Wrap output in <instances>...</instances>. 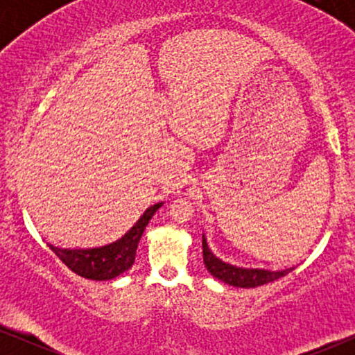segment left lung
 Returning a JSON list of instances; mask_svg holds the SVG:
<instances>
[{
    "mask_svg": "<svg viewBox=\"0 0 355 355\" xmlns=\"http://www.w3.org/2000/svg\"><path fill=\"white\" fill-rule=\"evenodd\" d=\"M202 248H203V263H205L207 270L211 275L217 277L222 282L234 285V287H242V288H254L259 285H266L268 282H274V280L280 279V277L287 275L288 272L294 270V267L287 268V270H279V272H270L263 270V268H240L229 266V263L222 262L210 252V248L207 247L205 237H202Z\"/></svg>",
    "mask_w": 355,
    "mask_h": 355,
    "instance_id": "1",
    "label": "left lung"
}]
</instances>
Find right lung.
Instances as JSON below:
<instances>
[{
	"label": "right lung",
	"mask_w": 355,
	"mask_h": 355,
	"mask_svg": "<svg viewBox=\"0 0 355 355\" xmlns=\"http://www.w3.org/2000/svg\"><path fill=\"white\" fill-rule=\"evenodd\" d=\"M162 207V203L152 205L145 210V214L138 218V222L116 242L100 248H58L50 245L56 257L64 263L71 272L89 280H110L115 279L121 272L128 270L135 262V254L138 242L144 235L145 227L148 225L150 218Z\"/></svg>",
	"instance_id": "obj_1"
}]
</instances>
